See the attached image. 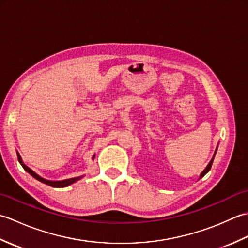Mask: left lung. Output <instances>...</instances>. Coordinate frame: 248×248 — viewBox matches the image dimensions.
Here are the masks:
<instances>
[{
	"mask_svg": "<svg viewBox=\"0 0 248 248\" xmlns=\"http://www.w3.org/2000/svg\"><path fill=\"white\" fill-rule=\"evenodd\" d=\"M218 147V146H217ZM217 149H215V152H214V155H213V157H212V159H211V161H210L209 162V164L207 165V167H205L204 168V170H203V171L202 172V173H200V176H199V179L200 178H202L204 175H205V173H207L210 170H211V166H212V163H213V160H214V156H215V154H217Z\"/></svg>",
	"mask_w": 248,
	"mask_h": 248,
	"instance_id": "8db88e82",
	"label": "left lung"
}]
</instances>
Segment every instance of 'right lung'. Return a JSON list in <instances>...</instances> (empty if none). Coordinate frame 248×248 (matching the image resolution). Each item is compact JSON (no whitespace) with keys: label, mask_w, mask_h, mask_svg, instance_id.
Instances as JSON below:
<instances>
[{"label":"right lung","mask_w":248,"mask_h":248,"mask_svg":"<svg viewBox=\"0 0 248 248\" xmlns=\"http://www.w3.org/2000/svg\"><path fill=\"white\" fill-rule=\"evenodd\" d=\"M17 155H18L19 163H20L21 165H22V167L24 168V170L28 171L31 177H34V178L37 179V180H38V181L43 182V183H45V184H48V186H53V187H66V186H70V184L78 181V180H80V179H82V178L84 177V175H83V176H78V177H75V178L65 179V180H48V179H45V178H43L41 176H39L38 173H36L33 170H31V168H30L29 166H26V165L24 164V163H23L22 157H21V155H19L18 151H17ZM93 159H94V155H93Z\"/></svg>","instance_id":"1"}]
</instances>
